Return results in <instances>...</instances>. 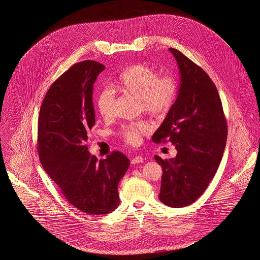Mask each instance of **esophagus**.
<instances>
[{
    "label": "esophagus",
    "mask_w": 260,
    "mask_h": 260,
    "mask_svg": "<svg viewBox=\"0 0 260 260\" xmlns=\"http://www.w3.org/2000/svg\"><path fill=\"white\" fill-rule=\"evenodd\" d=\"M143 160H144L143 156H136L135 157H133V158H132V160H131V164H132V165H135V164H140V162H143Z\"/></svg>",
    "instance_id": "34e87169"
}]
</instances>
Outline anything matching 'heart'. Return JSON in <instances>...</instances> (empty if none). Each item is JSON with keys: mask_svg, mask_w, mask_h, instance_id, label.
<instances>
[{"mask_svg": "<svg viewBox=\"0 0 260 260\" xmlns=\"http://www.w3.org/2000/svg\"><path fill=\"white\" fill-rule=\"evenodd\" d=\"M114 87L124 94L139 99L145 112L153 116L166 115L173 106L178 95V83L172 75L158 76L154 67L138 63L122 70L114 79ZM96 108L105 118L113 115L114 94L109 89L102 90L96 98ZM147 122H136L123 126V139L130 145H137L142 135L150 132Z\"/></svg>", "mask_w": 260, "mask_h": 260, "instance_id": "heart-1", "label": "heart"}]
</instances>
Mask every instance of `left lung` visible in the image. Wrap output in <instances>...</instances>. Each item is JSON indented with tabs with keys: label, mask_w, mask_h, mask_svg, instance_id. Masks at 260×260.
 <instances>
[{
	"label": "left lung",
	"mask_w": 260,
	"mask_h": 260,
	"mask_svg": "<svg viewBox=\"0 0 260 260\" xmlns=\"http://www.w3.org/2000/svg\"><path fill=\"white\" fill-rule=\"evenodd\" d=\"M180 73L178 95L153 142L169 140L176 156L162 159L158 198L173 208L188 206L206 190L220 166L228 126L217 87L206 72L182 53L170 48Z\"/></svg>",
	"instance_id": "1"
}]
</instances>
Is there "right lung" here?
Segmentation results:
<instances>
[{"label": "right lung", "mask_w": 260, "mask_h": 260, "mask_svg": "<svg viewBox=\"0 0 260 260\" xmlns=\"http://www.w3.org/2000/svg\"><path fill=\"white\" fill-rule=\"evenodd\" d=\"M104 69L91 60L73 65L46 92L38 117L37 151L44 171L70 204L88 215L117 208L118 184L130 165L118 151L100 160L87 151L95 124L93 84Z\"/></svg>", "instance_id": "obj_1"}]
</instances>
